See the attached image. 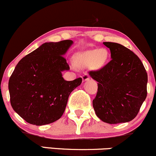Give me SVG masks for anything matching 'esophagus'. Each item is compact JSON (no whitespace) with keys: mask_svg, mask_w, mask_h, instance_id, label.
<instances>
[{"mask_svg":"<svg viewBox=\"0 0 156 156\" xmlns=\"http://www.w3.org/2000/svg\"><path fill=\"white\" fill-rule=\"evenodd\" d=\"M82 79H83V81H86V80H88L89 79V74L87 73H85V74L82 76Z\"/></svg>","mask_w":156,"mask_h":156,"instance_id":"esophagus-1","label":"esophagus"}]
</instances>
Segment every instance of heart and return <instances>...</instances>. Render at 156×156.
I'll return each mask as SVG.
<instances>
[{
    "label": "heart",
    "instance_id": "1",
    "mask_svg": "<svg viewBox=\"0 0 156 156\" xmlns=\"http://www.w3.org/2000/svg\"><path fill=\"white\" fill-rule=\"evenodd\" d=\"M108 57L106 49H94L81 53L78 57V63L81 67H86L92 64L93 67L101 68L105 64Z\"/></svg>",
    "mask_w": 156,
    "mask_h": 156
}]
</instances>
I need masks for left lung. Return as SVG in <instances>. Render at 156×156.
Returning a JSON list of instances; mask_svg holds the SVG:
<instances>
[{
	"instance_id": "left-lung-1",
	"label": "left lung",
	"mask_w": 156,
	"mask_h": 156,
	"mask_svg": "<svg viewBox=\"0 0 156 156\" xmlns=\"http://www.w3.org/2000/svg\"><path fill=\"white\" fill-rule=\"evenodd\" d=\"M112 59L89 74L98 82L93 100L96 115L109 124L128 122L136 117L146 99L147 73L133 51L120 44L103 42Z\"/></svg>"
}]
</instances>
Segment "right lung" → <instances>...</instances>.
<instances>
[{
    "mask_svg": "<svg viewBox=\"0 0 156 156\" xmlns=\"http://www.w3.org/2000/svg\"><path fill=\"white\" fill-rule=\"evenodd\" d=\"M72 40L45 42L18 62L9 80L10 102L27 122L50 124L64 114L70 93L82 78L67 81L62 71L69 70L63 55Z\"/></svg>",
    "mask_w": 156,
    "mask_h": 156,
    "instance_id": "right-lung-1",
    "label": "right lung"
}]
</instances>
